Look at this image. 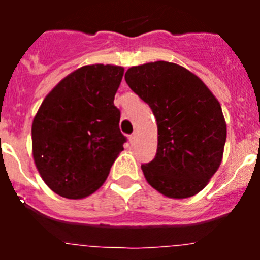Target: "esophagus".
Returning a JSON list of instances; mask_svg holds the SVG:
<instances>
[{"label":"esophagus","mask_w":260,"mask_h":260,"mask_svg":"<svg viewBox=\"0 0 260 260\" xmlns=\"http://www.w3.org/2000/svg\"><path fill=\"white\" fill-rule=\"evenodd\" d=\"M128 139H130V142H132V143H134V142L137 141V134H135V133L134 134H132L130 137H128Z\"/></svg>","instance_id":"obj_1"}]
</instances>
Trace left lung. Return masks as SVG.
Listing matches in <instances>:
<instances>
[{
  "mask_svg": "<svg viewBox=\"0 0 260 260\" xmlns=\"http://www.w3.org/2000/svg\"><path fill=\"white\" fill-rule=\"evenodd\" d=\"M125 79L157 122L156 156L142 165L147 182L168 198L198 194L224 153L226 123L219 100L201 78L172 62L133 66Z\"/></svg>",
  "mask_w": 260,
  "mask_h": 260,
  "instance_id": "8db88e82",
  "label": "left lung"
}]
</instances>
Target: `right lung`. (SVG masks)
<instances>
[{"label": "right lung", "instance_id": "add662e5", "mask_svg": "<svg viewBox=\"0 0 260 260\" xmlns=\"http://www.w3.org/2000/svg\"><path fill=\"white\" fill-rule=\"evenodd\" d=\"M123 77L116 65H86L45 96L32 121V155L52 191L83 199L105 182L123 151L114 95Z\"/></svg>", "mask_w": 260, "mask_h": 260}]
</instances>
